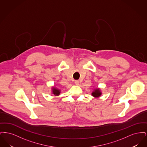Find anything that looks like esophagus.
<instances>
[{
  "label": "esophagus",
  "instance_id": "esophagus-1",
  "mask_svg": "<svg viewBox=\"0 0 147 147\" xmlns=\"http://www.w3.org/2000/svg\"><path fill=\"white\" fill-rule=\"evenodd\" d=\"M75 84L76 85H79V82L78 80H77L75 82Z\"/></svg>",
  "mask_w": 147,
  "mask_h": 147
}]
</instances>
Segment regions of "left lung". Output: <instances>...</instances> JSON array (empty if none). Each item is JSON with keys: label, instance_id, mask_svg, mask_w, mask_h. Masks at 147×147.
<instances>
[{"label": "left lung", "instance_id": "left-lung-1", "mask_svg": "<svg viewBox=\"0 0 147 147\" xmlns=\"http://www.w3.org/2000/svg\"><path fill=\"white\" fill-rule=\"evenodd\" d=\"M102 95V91L100 88H94L91 92V95L94 98H100Z\"/></svg>", "mask_w": 147, "mask_h": 147}]
</instances>
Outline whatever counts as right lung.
<instances>
[{"label": "right lung", "mask_w": 147, "mask_h": 147, "mask_svg": "<svg viewBox=\"0 0 147 147\" xmlns=\"http://www.w3.org/2000/svg\"><path fill=\"white\" fill-rule=\"evenodd\" d=\"M61 92V90L55 85L51 87V94H53V95L58 96L60 95Z\"/></svg>", "instance_id": "1"}]
</instances>
